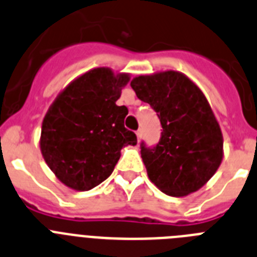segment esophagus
Listing matches in <instances>:
<instances>
[{
    "instance_id": "esophagus-1",
    "label": "esophagus",
    "mask_w": 257,
    "mask_h": 257,
    "mask_svg": "<svg viewBox=\"0 0 257 257\" xmlns=\"http://www.w3.org/2000/svg\"><path fill=\"white\" fill-rule=\"evenodd\" d=\"M136 135H137V140H138V142L141 141V137H142V131H141V129H138V131L136 132Z\"/></svg>"
}]
</instances>
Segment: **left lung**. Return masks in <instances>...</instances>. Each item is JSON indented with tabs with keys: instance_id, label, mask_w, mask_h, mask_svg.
Segmentation results:
<instances>
[{
	"instance_id": "left-lung-1",
	"label": "left lung",
	"mask_w": 257,
	"mask_h": 257,
	"mask_svg": "<svg viewBox=\"0 0 257 257\" xmlns=\"http://www.w3.org/2000/svg\"><path fill=\"white\" fill-rule=\"evenodd\" d=\"M131 86L154 108L163 128L155 146L141 142L151 182L171 196L199 190L221 164L224 145L221 129L202 90L176 71L138 76Z\"/></svg>"
}]
</instances>
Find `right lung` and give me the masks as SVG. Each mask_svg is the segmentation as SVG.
Segmentation results:
<instances>
[{"instance_id": "1", "label": "right lung", "mask_w": 257, "mask_h": 257, "mask_svg": "<svg viewBox=\"0 0 257 257\" xmlns=\"http://www.w3.org/2000/svg\"><path fill=\"white\" fill-rule=\"evenodd\" d=\"M126 73L94 68L73 80L44 117L41 153L64 185L90 190L112 173L124 146L137 145L135 132L124 126L125 106H117Z\"/></svg>"}]
</instances>
